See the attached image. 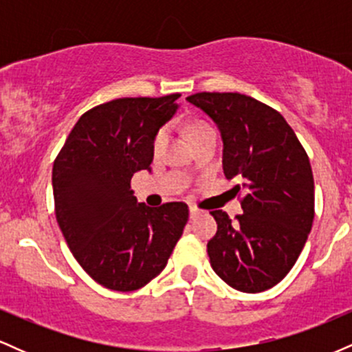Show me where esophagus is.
<instances>
[{"label": "esophagus", "mask_w": 352, "mask_h": 352, "mask_svg": "<svg viewBox=\"0 0 352 352\" xmlns=\"http://www.w3.org/2000/svg\"><path fill=\"white\" fill-rule=\"evenodd\" d=\"M200 210L199 208H195V207H190V218H192V220H193V218H197V217H199L200 215Z\"/></svg>", "instance_id": "esophagus-1"}]
</instances>
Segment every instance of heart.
Listing matches in <instances>:
<instances>
[{"mask_svg": "<svg viewBox=\"0 0 352 352\" xmlns=\"http://www.w3.org/2000/svg\"><path fill=\"white\" fill-rule=\"evenodd\" d=\"M207 131H212V127H208L207 124H200V122L193 124L192 127H190V139L201 134V132H207ZM165 140H167V129L164 127L157 132L155 137H153V148H155V151H159V148L165 144Z\"/></svg>", "mask_w": 352, "mask_h": 352, "instance_id": "heart-1", "label": "heart"}]
</instances>
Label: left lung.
<instances>
[{"instance_id":"8db88e82","label":"left lung","mask_w":352,"mask_h":352,"mask_svg":"<svg viewBox=\"0 0 352 352\" xmlns=\"http://www.w3.org/2000/svg\"><path fill=\"white\" fill-rule=\"evenodd\" d=\"M215 122L223 142V173L246 190L236 221L213 210L218 230L207 252L213 272L232 288H273L296 263L314 218L309 159L280 112L238 92L187 98Z\"/></svg>"}]
</instances>
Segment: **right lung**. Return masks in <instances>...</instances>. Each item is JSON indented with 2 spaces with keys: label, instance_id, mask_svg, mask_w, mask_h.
<instances>
[{
  "label": "right lung",
  "instance_id": "right-lung-1",
  "mask_svg": "<svg viewBox=\"0 0 352 352\" xmlns=\"http://www.w3.org/2000/svg\"><path fill=\"white\" fill-rule=\"evenodd\" d=\"M180 94L124 98L79 117L52 167L56 218L84 272L114 292H134L167 265L188 220L184 201L139 204L135 172L148 170L153 137Z\"/></svg>",
  "mask_w": 352,
  "mask_h": 352
}]
</instances>
